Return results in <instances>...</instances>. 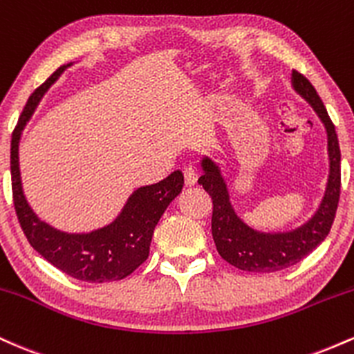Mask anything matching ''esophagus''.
I'll return each mask as SVG.
<instances>
[{
  "instance_id": "1",
  "label": "esophagus",
  "mask_w": 354,
  "mask_h": 354,
  "mask_svg": "<svg viewBox=\"0 0 354 354\" xmlns=\"http://www.w3.org/2000/svg\"><path fill=\"white\" fill-rule=\"evenodd\" d=\"M183 174H185V183L188 186H194L198 181V171L193 168V166H186L185 169H183Z\"/></svg>"
}]
</instances>
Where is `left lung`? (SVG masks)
<instances>
[{
    "mask_svg": "<svg viewBox=\"0 0 354 354\" xmlns=\"http://www.w3.org/2000/svg\"><path fill=\"white\" fill-rule=\"evenodd\" d=\"M291 83L296 91L318 113L328 133V151H330V180L326 194L319 209L306 225L291 233L263 234L248 228L234 214L230 205L228 189L219 174L218 166L208 158L203 160L205 174L198 180L213 201L211 214V233L219 256L238 270L251 273H273L296 265L306 258L330 233L335 221L341 191V153L338 135L323 101L304 75L293 70Z\"/></svg>",
    "mask_w": 354,
    "mask_h": 354,
    "instance_id": "left-lung-1",
    "label": "left lung"
}]
</instances>
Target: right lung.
<instances>
[{"label":"right lung","mask_w":354,"mask_h":354,"mask_svg":"<svg viewBox=\"0 0 354 354\" xmlns=\"http://www.w3.org/2000/svg\"><path fill=\"white\" fill-rule=\"evenodd\" d=\"M59 66L41 86L31 93L11 138V188L19 225L30 245L46 261L71 278L88 283L118 281L143 265L149 254L154 226L185 185L181 171H174L156 185L143 186L131 194L113 225L89 234H68L39 221L24 200L19 178V136L46 89L66 70Z\"/></svg>","instance_id":"add662e5"}]
</instances>
